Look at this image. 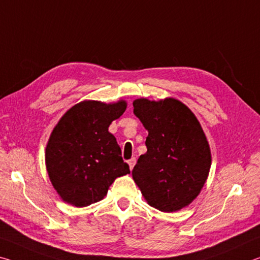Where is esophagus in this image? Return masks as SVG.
Here are the masks:
<instances>
[{
  "label": "esophagus",
  "mask_w": 260,
  "mask_h": 260,
  "mask_svg": "<svg viewBox=\"0 0 260 260\" xmlns=\"http://www.w3.org/2000/svg\"><path fill=\"white\" fill-rule=\"evenodd\" d=\"M127 164H129L130 169L133 170L134 167H135V165H136V158H131L129 161H127Z\"/></svg>",
  "instance_id": "esophagus-1"
}]
</instances>
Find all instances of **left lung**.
I'll use <instances>...</instances> for the list:
<instances>
[{"label":"left lung","instance_id":"left-lung-1","mask_svg":"<svg viewBox=\"0 0 260 260\" xmlns=\"http://www.w3.org/2000/svg\"><path fill=\"white\" fill-rule=\"evenodd\" d=\"M134 113L145 129L147 152L133 170L147 203L175 212L193 201L211 167L210 146L193 113L175 99L134 101Z\"/></svg>","mask_w":260,"mask_h":260}]
</instances>
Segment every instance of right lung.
Wrapping results in <instances>:
<instances>
[{"label": "right lung", "mask_w": 260, "mask_h": 260, "mask_svg": "<svg viewBox=\"0 0 260 260\" xmlns=\"http://www.w3.org/2000/svg\"><path fill=\"white\" fill-rule=\"evenodd\" d=\"M125 101H83L63 115L46 147V166L63 201L88 206L107 194L115 178L130 173L108 127L125 112Z\"/></svg>", "instance_id": "1"}]
</instances>
